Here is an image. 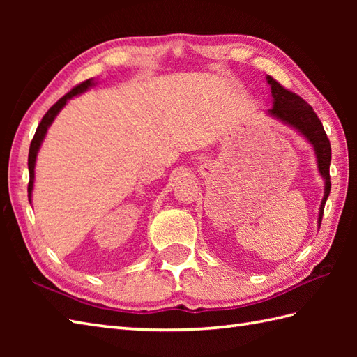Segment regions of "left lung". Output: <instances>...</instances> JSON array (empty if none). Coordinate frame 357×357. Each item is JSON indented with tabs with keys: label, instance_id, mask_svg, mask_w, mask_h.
I'll return each mask as SVG.
<instances>
[{
	"label": "left lung",
	"instance_id": "obj_1",
	"mask_svg": "<svg viewBox=\"0 0 357 357\" xmlns=\"http://www.w3.org/2000/svg\"><path fill=\"white\" fill-rule=\"evenodd\" d=\"M267 82L271 87L273 107L267 112L270 116L282 121L287 126L293 127L302 136H305L307 141L312 144L317 159V169H319L321 176L325 181L324 198L319 207V218H317V225L321 227L322 215L325 202L331 190L330 181V162H331V147L327 138V133L324 130L321 119L317 118L313 107L307 104L299 95H296L290 90H287L279 84L276 79H273L270 75L267 77Z\"/></svg>",
	"mask_w": 357,
	"mask_h": 357
}]
</instances>
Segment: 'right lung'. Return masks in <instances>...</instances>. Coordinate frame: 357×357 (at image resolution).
<instances>
[{
  "label": "right lung",
  "instance_id": "obj_1",
  "mask_svg": "<svg viewBox=\"0 0 357 357\" xmlns=\"http://www.w3.org/2000/svg\"><path fill=\"white\" fill-rule=\"evenodd\" d=\"M92 86H95V81L90 78L84 82H81V84H78L77 87H73L69 93L64 95L61 100H58L56 104H53L52 107L47 110V113L43 116L40 126H38L36 132H35V136L32 142H30V149H29V187H27V192H29V201L32 202V190H33V181H35V162H36V155L38 151H40V147L41 144L45 138V133H47V128L50 127V124L53 123V119L56 118V115L59 112H61V109L64 107V105L67 104V101L72 100L73 96L77 95H81L84 93L87 89H90Z\"/></svg>",
  "mask_w": 357,
  "mask_h": 357
}]
</instances>
